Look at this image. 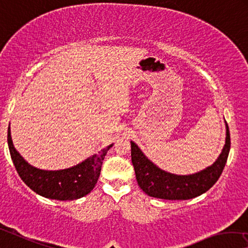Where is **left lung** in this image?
Wrapping results in <instances>:
<instances>
[{
	"mask_svg": "<svg viewBox=\"0 0 248 248\" xmlns=\"http://www.w3.org/2000/svg\"><path fill=\"white\" fill-rule=\"evenodd\" d=\"M131 161L138 186L145 194L163 200H190L205 193L214 186L225 167L231 149L230 129L221 155L212 166L194 174L178 175L161 170L131 141Z\"/></svg>",
	"mask_w": 248,
	"mask_h": 248,
	"instance_id": "left-lung-1",
	"label": "left lung"
}]
</instances>
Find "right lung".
Listing matches in <instances>:
<instances>
[{
    "instance_id": "1",
    "label": "right lung",
    "mask_w": 248,
    "mask_h": 248,
    "mask_svg": "<svg viewBox=\"0 0 248 248\" xmlns=\"http://www.w3.org/2000/svg\"><path fill=\"white\" fill-rule=\"evenodd\" d=\"M7 143L12 161L23 182L37 194L60 201L80 199L93 191L100 175L105 155L112 147V144L108 145L77 166L64 170L47 171L31 166L16 151L11 138L10 127L7 130Z\"/></svg>"
}]
</instances>
